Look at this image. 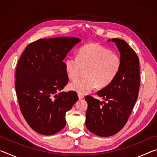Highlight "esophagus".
Listing matches in <instances>:
<instances>
[{"label":"esophagus","mask_w":157,"mask_h":157,"mask_svg":"<svg viewBox=\"0 0 157 157\" xmlns=\"http://www.w3.org/2000/svg\"><path fill=\"white\" fill-rule=\"evenodd\" d=\"M78 98H79V100H81V99H83V98H84V96L83 95H82V94H78Z\"/></svg>","instance_id":"1"}]
</instances>
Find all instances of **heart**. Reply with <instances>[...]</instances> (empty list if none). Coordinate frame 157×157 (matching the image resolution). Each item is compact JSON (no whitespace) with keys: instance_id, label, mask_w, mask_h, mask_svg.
<instances>
[{"instance_id":"heart-1","label":"heart","mask_w":157,"mask_h":157,"mask_svg":"<svg viewBox=\"0 0 157 157\" xmlns=\"http://www.w3.org/2000/svg\"><path fill=\"white\" fill-rule=\"evenodd\" d=\"M68 78L74 80L84 69L86 78L79 79L69 84L71 91L86 94L98 86L104 88L111 84L121 68L120 57L111 50L97 44H87L80 48L78 57L70 56L64 62Z\"/></svg>"}]
</instances>
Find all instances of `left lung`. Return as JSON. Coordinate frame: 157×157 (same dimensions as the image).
Segmentation results:
<instances>
[{
  "label": "left lung",
  "mask_w": 157,
  "mask_h": 157,
  "mask_svg": "<svg viewBox=\"0 0 157 157\" xmlns=\"http://www.w3.org/2000/svg\"><path fill=\"white\" fill-rule=\"evenodd\" d=\"M121 53V68L116 79L109 86L100 90L101 102L86 95L88 103L86 127L99 136L114 135L123 129L136 103L140 86L139 59L127 42L112 39Z\"/></svg>",
  "instance_id": "8db88e82"
}]
</instances>
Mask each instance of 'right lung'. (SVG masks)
<instances>
[{
    "instance_id": "1",
    "label": "right lung",
    "mask_w": 157,
    "mask_h": 157,
    "mask_svg": "<svg viewBox=\"0 0 157 157\" xmlns=\"http://www.w3.org/2000/svg\"><path fill=\"white\" fill-rule=\"evenodd\" d=\"M81 39H40L26 47L16 70L15 89L20 110L39 134L52 135L66 125V113L79 100L75 91H61L68 84L63 59Z\"/></svg>"
}]
</instances>
